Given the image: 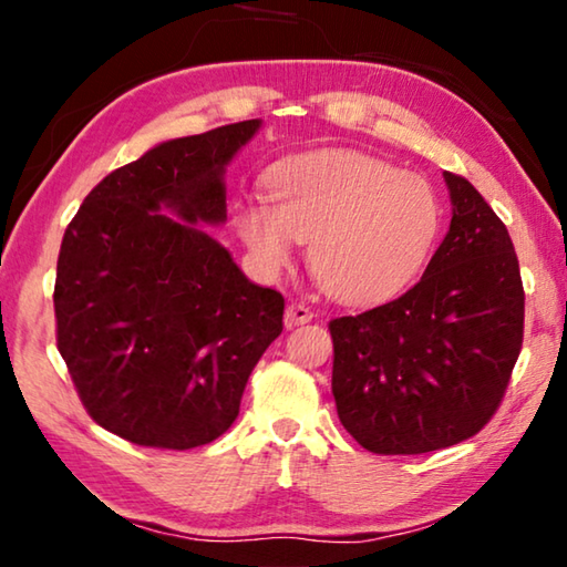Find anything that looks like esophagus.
I'll return each instance as SVG.
<instances>
[{"instance_id":"esophagus-1","label":"esophagus","mask_w":567,"mask_h":567,"mask_svg":"<svg viewBox=\"0 0 567 567\" xmlns=\"http://www.w3.org/2000/svg\"><path fill=\"white\" fill-rule=\"evenodd\" d=\"M312 318H315V315H312V310L305 302H292L285 310V324H287V328H297V324L310 322Z\"/></svg>"}]
</instances>
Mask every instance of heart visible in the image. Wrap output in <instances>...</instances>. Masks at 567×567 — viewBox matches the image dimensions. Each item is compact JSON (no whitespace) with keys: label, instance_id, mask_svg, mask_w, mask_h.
I'll return each mask as SVG.
<instances>
[{"label":"heart","instance_id":"obj_1","mask_svg":"<svg viewBox=\"0 0 567 567\" xmlns=\"http://www.w3.org/2000/svg\"><path fill=\"white\" fill-rule=\"evenodd\" d=\"M262 197L235 207V225L267 272L292 262L295 239L324 292L368 305L400 292L433 252L440 199L415 172L354 150L292 157L267 175Z\"/></svg>","mask_w":567,"mask_h":567}]
</instances>
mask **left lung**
<instances>
[{
  "mask_svg": "<svg viewBox=\"0 0 567 567\" xmlns=\"http://www.w3.org/2000/svg\"><path fill=\"white\" fill-rule=\"evenodd\" d=\"M453 219L420 282L330 320L332 395L344 430L375 455H420L477 435L523 348L525 292L503 219L445 172Z\"/></svg>",
  "mask_w": 567,
  "mask_h": 567,
  "instance_id": "8db88e82",
  "label": "left lung"
}]
</instances>
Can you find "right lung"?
<instances>
[{
	"label": "right lung",
	"mask_w": 567,
	"mask_h": 567,
	"mask_svg": "<svg viewBox=\"0 0 567 567\" xmlns=\"http://www.w3.org/2000/svg\"><path fill=\"white\" fill-rule=\"evenodd\" d=\"M257 130L245 120L162 142L110 172L64 229L56 350L87 415L134 445L217 440L282 332L285 297L249 282L195 227L225 223V165Z\"/></svg>",
	"instance_id": "add662e5"
}]
</instances>
